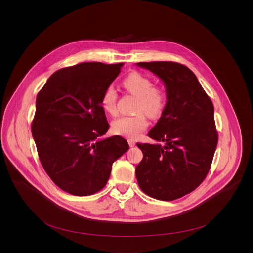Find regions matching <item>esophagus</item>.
I'll return each instance as SVG.
<instances>
[{"mask_svg":"<svg viewBox=\"0 0 253 253\" xmlns=\"http://www.w3.org/2000/svg\"><path fill=\"white\" fill-rule=\"evenodd\" d=\"M128 144L130 147H134L135 146V141L133 139H128Z\"/></svg>","mask_w":253,"mask_h":253,"instance_id":"obj_1","label":"esophagus"}]
</instances>
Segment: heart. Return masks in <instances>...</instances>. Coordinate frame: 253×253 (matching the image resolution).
Here are the masks:
<instances>
[{"instance_id": "obj_1", "label": "heart", "mask_w": 253, "mask_h": 253, "mask_svg": "<svg viewBox=\"0 0 253 253\" xmlns=\"http://www.w3.org/2000/svg\"><path fill=\"white\" fill-rule=\"evenodd\" d=\"M122 84L129 93L137 97L135 111L138 113L114 119L111 129L117 135L134 139L148 127V120L143 112L151 118L160 117L166 107V96L161 89L155 87L150 78L138 72H132L127 75ZM100 104L108 114L114 115L117 112V92L112 86L105 88L100 98Z\"/></svg>"}]
</instances>
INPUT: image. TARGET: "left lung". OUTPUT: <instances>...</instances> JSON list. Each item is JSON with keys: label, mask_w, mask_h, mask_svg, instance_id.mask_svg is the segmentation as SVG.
I'll use <instances>...</instances> for the list:
<instances>
[{"label": "left lung", "mask_w": 253, "mask_h": 253, "mask_svg": "<svg viewBox=\"0 0 253 253\" xmlns=\"http://www.w3.org/2000/svg\"><path fill=\"white\" fill-rule=\"evenodd\" d=\"M166 88L165 110L148 136L158 143L139 144L143 159L136 167L141 190L165 201L182 197L206 177L218 135L214 107L193 72L175 62H141Z\"/></svg>", "instance_id": "left-lung-1"}]
</instances>
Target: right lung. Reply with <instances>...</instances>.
<instances>
[{
  "instance_id": "add662e5",
  "label": "right lung",
  "mask_w": 253,
  "mask_h": 253,
  "mask_svg": "<svg viewBox=\"0 0 253 253\" xmlns=\"http://www.w3.org/2000/svg\"><path fill=\"white\" fill-rule=\"evenodd\" d=\"M123 63H81L58 70L36 99L32 135L53 182L77 196L100 191L112 164L128 149L121 136L101 138L109 129L100 98Z\"/></svg>"
}]
</instances>
